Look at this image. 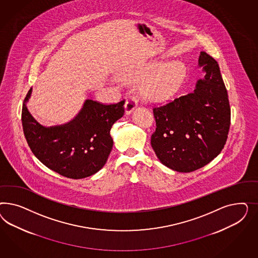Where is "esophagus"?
Wrapping results in <instances>:
<instances>
[{
	"label": "esophagus",
	"mask_w": 258,
	"mask_h": 258,
	"mask_svg": "<svg viewBox=\"0 0 258 258\" xmlns=\"http://www.w3.org/2000/svg\"><path fill=\"white\" fill-rule=\"evenodd\" d=\"M137 106H138V101H137L136 96H134V95L128 96L127 100L125 102V113H126V114H130L131 112H133V110L135 109V108H136Z\"/></svg>",
	"instance_id": "esophagus-1"
}]
</instances>
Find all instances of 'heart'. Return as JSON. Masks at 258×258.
<instances>
[{
    "mask_svg": "<svg viewBox=\"0 0 258 258\" xmlns=\"http://www.w3.org/2000/svg\"><path fill=\"white\" fill-rule=\"evenodd\" d=\"M184 76L185 70L181 63H164L151 74L148 82L149 93L157 97L170 96L178 91Z\"/></svg>",
    "mask_w": 258,
    "mask_h": 258,
    "instance_id": "b5f03b06",
    "label": "heart"
}]
</instances>
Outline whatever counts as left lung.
Segmentation results:
<instances>
[{
	"instance_id": "obj_1",
	"label": "left lung",
	"mask_w": 258,
	"mask_h": 258,
	"mask_svg": "<svg viewBox=\"0 0 258 258\" xmlns=\"http://www.w3.org/2000/svg\"><path fill=\"white\" fill-rule=\"evenodd\" d=\"M200 66L206 74L194 92L153 107L156 122L151 147L165 166L192 172L204 166L224 148L231 124V109L219 64L201 52Z\"/></svg>"
}]
</instances>
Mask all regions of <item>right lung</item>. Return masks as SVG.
<instances>
[{
    "instance_id": "right-lung-1",
    "label": "right lung",
    "mask_w": 258,
    "mask_h": 258,
    "mask_svg": "<svg viewBox=\"0 0 258 258\" xmlns=\"http://www.w3.org/2000/svg\"><path fill=\"white\" fill-rule=\"evenodd\" d=\"M32 89L24 102L27 101ZM125 99L114 104L86 100L78 116L68 124L45 127L23 105L24 136L34 155L64 177L82 179L105 165L112 149V125L125 113Z\"/></svg>"
}]
</instances>
